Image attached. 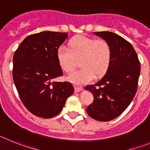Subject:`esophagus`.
Wrapping results in <instances>:
<instances>
[{"label":"esophagus","instance_id":"1","mask_svg":"<svg viewBox=\"0 0 150 150\" xmlns=\"http://www.w3.org/2000/svg\"><path fill=\"white\" fill-rule=\"evenodd\" d=\"M83 90V87H78V86H75V92H80Z\"/></svg>","mask_w":150,"mask_h":150}]
</instances>
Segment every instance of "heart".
<instances>
[{"instance_id": "b5f03b06", "label": "heart", "mask_w": 150, "mask_h": 150, "mask_svg": "<svg viewBox=\"0 0 150 150\" xmlns=\"http://www.w3.org/2000/svg\"><path fill=\"white\" fill-rule=\"evenodd\" d=\"M57 57L60 68L72 72L80 63V69L68 77L75 84H85L106 73L112 58L110 45L105 40H96L84 35L75 36L69 42V48L59 47Z\"/></svg>"}]
</instances>
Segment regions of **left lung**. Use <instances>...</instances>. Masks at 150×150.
Returning <instances> with one entry per match:
<instances>
[{
	"mask_svg": "<svg viewBox=\"0 0 150 150\" xmlns=\"http://www.w3.org/2000/svg\"><path fill=\"white\" fill-rule=\"evenodd\" d=\"M94 33L110 44L112 58L103 78L85 87L94 96L87 113L94 120L107 122L120 115L135 96L141 63L133 46L122 36L108 31Z\"/></svg>",
	"mask_w": 150,
	"mask_h": 150,
	"instance_id": "1",
	"label": "left lung"
}]
</instances>
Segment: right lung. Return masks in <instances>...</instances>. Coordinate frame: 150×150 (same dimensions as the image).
<instances>
[{
	"mask_svg": "<svg viewBox=\"0 0 150 150\" xmlns=\"http://www.w3.org/2000/svg\"><path fill=\"white\" fill-rule=\"evenodd\" d=\"M67 33L43 31L27 36L13 55V78L20 99L31 114L52 118L74 93L70 82H52L63 76L57 52Z\"/></svg>",
	"mask_w": 150,
	"mask_h": 150,
	"instance_id": "right-lung-1",
	"label": "right lung"
}]
</instances>
